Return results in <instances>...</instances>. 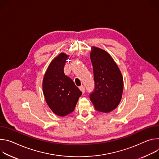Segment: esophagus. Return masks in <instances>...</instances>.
<instances>
[{
  "mask_svg": "<svg viewBox=\"0 0 159 159\" xmlns=\"http://www.w3.org/2000/svg\"><path fill=\"white\" fill-rule=\"evenodd\" d=\"M80 90L83 92V93H84V92H85V90H86V89H85V87L84 86H83V85H81V86H80Z\"/></svg>",
  "mask_w": 159,
  "mask_h": 159,
  "instance_id": "obj_1",
  "label": "esophagus"
}]
</instances>
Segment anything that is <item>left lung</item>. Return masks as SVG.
<instances>
[{
    "mask_svg": "<svg viewBox=\"0 0 159 159\" xmlns=\"http://www.w3.org/2000/svg\"><path fill=\"white\" fill-rule=\"evenodd\" d=\"M90 59L95 88L90 98L97 111L107 113L120 103L123 90L122 76L112 57L105 50L93 47Z\"/></svg>",
    "mask_w": 159,
    "mask_h": 159,
    "instance_id": "left-lung-1",
    "label": "left lung"
}]
</instances>
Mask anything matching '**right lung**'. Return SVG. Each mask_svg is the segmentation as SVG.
Instances as JSON below:
<instances>
[{"label":"right lung","mask_w":159,"mask_h":159,"mask_svg":"<svg viewBox=\"0 0 159 159\" xmlns=\"http://www.w3.org/2000/svg\"><path fill=\"white\" fill-rule=\"evenodd\" d=\"M67 56L61 53L50 64L43 80V95L50 109L64 116L73 112L82 92L64 73Z\"/></svg>","instance_id":"add662e5"}]
</instances>
